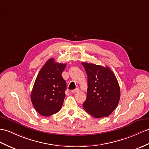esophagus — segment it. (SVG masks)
Instances as JSON below:
<instances>
[{"mask_svg": "<svg viewBox=\"0 0 149 149\" xmlns=\"http://www.w3.org/2000/svg\"><path fill=\"white\" fill-rule=\"evenodd\" d=\"M79 88H76L75 90H71V92H72V93H77V92H79Z\"/></svg>", "mask_w": 149, "mask_h": 149, "instance_id": "esophagus-1", "label": "esophagus"}]
</instances>
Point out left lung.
<instances>
[{"instance_id":"obj_1","label":"left lung","mask_w":149,"mask_h":149,"mask_svg":"<svg viewBox=\"0 0 149 149\" xmlns=\"http://www.w3.org/2000/svg\"><path fill=\"white\" fill-rule=\"evenodd\" d=\"M88 77L85 111L96 118L109 116L118 105L120 88L114 72L109 68L82 63Z\"/></svg>"}]
</instances>
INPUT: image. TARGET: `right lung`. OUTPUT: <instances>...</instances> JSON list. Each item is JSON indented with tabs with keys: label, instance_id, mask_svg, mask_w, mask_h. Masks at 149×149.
Wrapping results in <instances>:
<instances>
[{
	"label": "right lung",
	"instance_id": "add662e5",
	"mask_svg": "<svg viewBox=\"0 0 149 149\" xmlns=\"http://www.w3.org/2000/svg\"><path fill=\"white\" fill-rule=\"evenodd\" d=\"M66 64L49 59L40 71L31 93L33 105L38 113L48 117L59 111L66 97V83L62 72Z\"/></svg>",
	"mask_w": 149,
	"mask_h": 149
}]
</instances>
